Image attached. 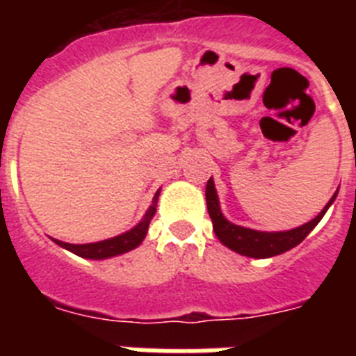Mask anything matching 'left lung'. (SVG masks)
<instances>
[{
	"label": "left lung",
	"instance_id": "8db88e82",
	"mask_svg": "<svg viewBox=\"0 0 356 356\" xmlns=\"http://www.w3.org/2000/svg\"><path fill=\"white\" fill-rule=\"evenodd\" d=\"M205 196L209 216L213 222V232L226 248L234 250L238 254H244V257H251V259H269V257H276V254H282L298 246L323 219L326 210L337 197V193L333 194L328 205L321 210L316 219L305 222L303 226H298V228L287 229V232H259V229L244 228V226L229 222L219 209V197H217L212 178L207 181Z\"/></svg>",
	"mask_w": 356,
	"mask_h": 356
}]
</instances>
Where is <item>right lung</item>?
<instances>
[{"label": "right lung", "instance_id": "1", "mask_svg": "<svg viewBox=\"0 0 356 356\" xmlns=\"http://www.w3.org/2000/svg\"><path fill=\"white\" fill-rule=\"evenodd\" d=\"M159 194L160 191H156L155 197H153V203H151L149 210L146 212L143 221L139 222L137 226L127 232V234H121L118 237L106 238V241H99V242H90V244H67V242L62 241H53L58 244V246L65 248L71 253L78 254V257H83V259H94V260H103V259H110V257H115V254H122L127 253V251L135 250V248L139 246L140 242L144 241L147 234V226H149V221L153 219L156 212V201H159Z\"/></svg>", "mask_w": 356, "mask_h": 356}]
</instances>
